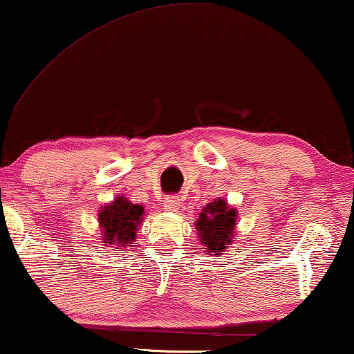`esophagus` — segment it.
Returning a JSON list of instances; mask_svg holds the SVG:
<instances>
[{"label": "esophagus", "mask_w": 354, "mask_h": 354, "mask_svg": "<svg viewBox=\"0 0 354 354\" xmlns=\"http://www.w3.org/2000/svg\"><path fill=\"white\" fill-rule=\"evenodd\" d=\"M180 201L182 200L178 195H171L164 200V207H166L167 211H177L178 207H180Z\"/></svg>", "instance_id": "34e87169"}]
</instances>
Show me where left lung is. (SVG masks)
Masks as SVG:
<instances>
[{
  "mask_svg": "<svg viewBox=\"0 0 354 354\" xmlns=\"http://www.w3.org/2000/svg\"><path fill=\"white\" fill-rule=\"evenodd\" d=\"M236 221L239 212L222 198H217L203 207L195 227L198 239L211 256L222 258L224 251L230 248L236 234Z\"/></svg>",
  "mask_w": 354,
  "mask_h": 354,
  "instance_id": "8db88e82",
  "label": "left lung"
}]
</instances>
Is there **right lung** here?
I'll list each match as a JSON object with an SVG mask.
<instances>
[{"mask_svg":"<svg viewBox=\"0 0 354 354\" xmlns=\"http://www.w3.org/2000/svg\"><path fill=\"white\" fill-rule=\"evenodd\" d=\"M145 207L133 205L127 198L118 196L106 203L98 211V224L101 229V243L115 245V248H127L137 239L140 224L143 222Z\"/></svg>","mask_w":354,"mask_h":354,"instance_id":"1","label":"right lung"}]
</instances>
